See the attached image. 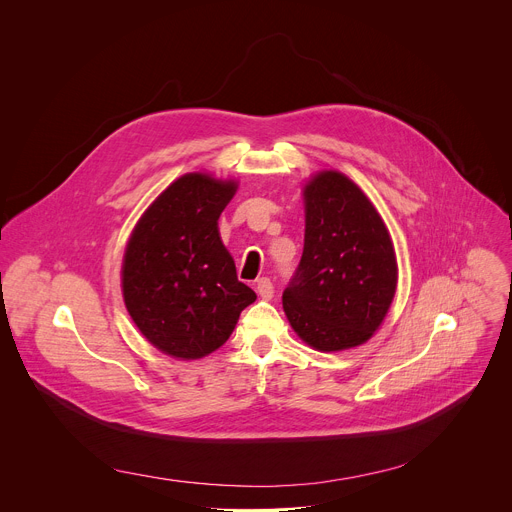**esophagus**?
Masks as SVG:
<instances>
[{
  "mask_svg": "<svg viewBox=\"0 0 512 512\" xmlns=\"http://www.w3.org/2000/svg\"><path fill=\"white\" fill-rule=\"evenodd\" d=\"M255 289H257L259 298H263V300H271V298H273V294H275V287H273V283H271V279H269V277H261V279H257Z\"/></svg>",
  "mask_w": 512,
  "mask_h": 512,
  "instance_id": "obj_1",
  "label": "esophagus"
}]
</instances>
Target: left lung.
Instances as JSON below:
<instances>
[{
	"instance_id": "8db88e82",
	"label": "left lung",
	"mask_w": 512,
	"mask_h": 512,
	"mask_svg": "<svg viewBox=\"0 0 512 512\" xmlns=\"http://www.w3.org/2000/svg\"><path fill=\"white\" fill-rule=\"evenodd\" d=\"M304 202V253L283 291V310L312 348L346 350L367 342L391 308L393 241L373 202L340 172L316 174Z\"/></svg>"
}]
</instances>
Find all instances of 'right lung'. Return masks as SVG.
<instances>
[{
    "label": "right lung",
    "instance_id": "obj_1",
    "mask_svg": "<svg viewBox=\"0 0 512 512\" xmlns=\"http://www.w3.org/2000/svg\"><path fill=\"white\" fill-rule=\"evenodd\" d=\"M237 182L184 174L143 212L121 269L125 308L158 350L202 358L233 334L241 312L257 300L237 279L218 235V216Z\"/></svg>",
    "mask_w": 512,
    "mask_h": 512
}]
</instances>
